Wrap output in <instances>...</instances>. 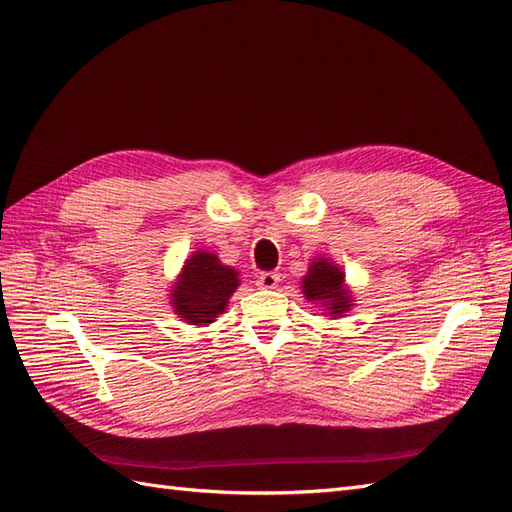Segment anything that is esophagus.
<instances>
[{
    "instance_id": "obj_1",
    "label": "esophagus",
    "mask_w": 512,
    "mask_h": 512,
    "mask_svg": "<svg viewBox=\"0 0 512 512\" xmlns=\"http://www.w3.org/2000/svg\"><path fill=\"white\" fill-rule=\"evenodd\" d=\"M277 284H280V273H277V271L260 273L258 280H256V286L260 290H273V288H277Z\"/></svg>"
}]
</instances>
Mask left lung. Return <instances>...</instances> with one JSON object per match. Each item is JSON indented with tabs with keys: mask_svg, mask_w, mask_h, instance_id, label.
<instances>
[{
	"mask_svg": "<svg viewBox=\"0 0 512 512\" xmlns=\"http://www.w3.org/2000/svg\"><path fill=\"white\" fill-rule=\"evenodd\" d=\"M301 290L307 301L318 303L324 314L344 318L354 307V294L346 284L342 267L327 256H314L301 280Z\"/></svg>",
	"mask_w": 512,
	"mask_h": 512,
	"instance_id": "obj_1",
	"label": "left lung"
}]
</instances>
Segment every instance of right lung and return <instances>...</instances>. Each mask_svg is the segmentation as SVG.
Returning a JSON list of instances; mask_svg holds the SVG:
<instances>
[{
    "instance_id": "add662e5",
    "label": "right lung",
    "mask_w": 512,
    "mask_h": 512,
    "mask_svg": "<svg viewBox=\"0 0 512 512\" xmlns=\"http://www.w3.org/2000/svg\"><path fill=\"white\" fill-rule=\"evenodd\" d=\"M239 284V273L224 265L218 254L198 250L185 258L177 280L170 286V307L183 322L207 327L226 312Z\"/></svg>"
}]
</instances>
